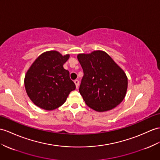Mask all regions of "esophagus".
<instances>
[{
  "label": "esophagus",
  "instance_id": "1",
  "mask_svg": "<svg viewBox=\"0 0 160 160\" xmlns=\"http://www.w3.org/2000/svg\"><path fill=\"white\" fill-rule=\"evenodd\" d=\"M74 82H75V83L76 88H78V87H79V81H78V80H75V81H74Z\"/></svg>",
  "mask_w": 160,
  "mask_h": 160
}]
</instances>
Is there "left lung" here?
I'll list each match as a JSON object with an SVG mask.
<instances>
[{"label": "left lung", "mask_w": 160, "mask_h": 160, "mask_svg": "<svg viewBox=\"0 0 160 160\" xmlns=\"http://www.w3.org/2000/svg\"><path fill=\"white\" fill-rule=\"evenodd\" d=\"M77 58L83 70L79 92L89 107L104 112L122 102L127 92L128 78L108 54L98 50L78 54Z\"/></svg>", "instance_id": "left-lung-1"}]
</instances>
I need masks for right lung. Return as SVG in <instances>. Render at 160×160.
Wrapping results in <instances>:
<instances>
[{"label": "right lung", "mask_w": 160, "mask_h": 160, "mask_svg": "<svg viewBox=\"0 0 160 160\" xmlns=\"http://www.w3.org/2000/svg\"><path fill=\"white\" fill-rule=\"evenodd\" d=\"M69 54L62 56L57 51H49L38 56L27 71L24 85L32 102L42 109L52 111L60 107L76 86L64 68Z\"/></svg>", "instance_id": "add662e5"}]
</instances>
